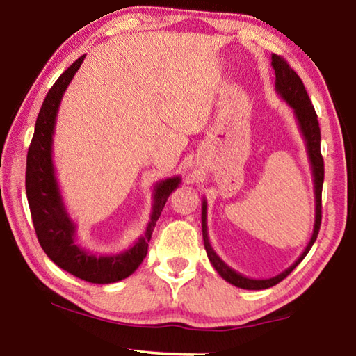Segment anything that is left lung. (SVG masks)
<instances>
[{"label": "left lung", "mask_w": 356, "mask_h": 356, "mask_svg": "<svg viewBox=\"0 0 356 356\" xmlns=\"http://www.w3.org/2000/svg\"><path fill=\"white\" fill-rule=\"evenodd\" d=\"M272 65L275 69V89L280 94V97L286 102V104L292 108L295 119H297L298 129L301 135L305 138L306 143V152H308L312 177H314V200H316V220H314V229H312V236L309 238L308 245H306L305 251L301 252L300 257L295 261L291 267L286 268L284 272L273 276L268 280H252L248 276H243L242 273L236 272V270L229 267V265L221 261L220 256L216 254L215 250L212 248L209 240L207 232V202L202 200V238L204 246H206L207 256L210 264L213 265L222 280L231 282L232 286H237L240 289H246V291H262V289L273 287L281 282L286 276L297 267V265L303 261L305 256L308 254L311 246L314 245L318 229H321L322 221V185H323V159L321 154V129H318V120L314 106H312L309 95L306 92L303 81L300 80V76L295 74V70L291 69L284 59L278 55H272Z\"/></svg>", "instance_id": "obj_1"}]
</instances>
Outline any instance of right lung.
I'll use <instances>...</instances> for the list:
<instances>
[{
  "label": "right lung",
  "instance_id": "add662e5",
  "mask_svg": "<svg viewBox=\"0 0 356 356\" xmlns=\"http://www.w3.org/2000/svg\"><path fill=\"white\" fill-rule=\"evenodd\" d=\"M83 61L84 55L58 78L42 104L26 156V196L35 234L45 254L76 278L94 284H110L127 278L140 267L147 254L155 222L168 197L180 185V177H170L155 184L146 232L129 250L119 254L95 256L76 243V225L64 206L53 165V135L63 95Z\"/></svg>",
  "mask_w": 356,
  "mask_h": 356
}]
</instances>
